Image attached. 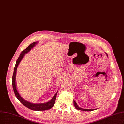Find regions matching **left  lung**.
Returning a JSON list of instances; mask_svg holds the SVG:
<instances>
[{
	"mask_svg": "<svg viewBox=\"0 0 124 124\" xmlns=\"http://www.w3.org/2000/svg\"><path fill=\"white\" fill-rule=\"evenodd\" d=\"M74 106L75 107V108L77 109L78 110H82V111H93V110H96L97 109H83V108H82L81 107H79L77 104L76 103V102L74 101Z\"/></svg>",
	"mask_w": 124,
	"mask_h": 124,
	"instance_id": "1",
	"label": "left lung"
}]
</instances>
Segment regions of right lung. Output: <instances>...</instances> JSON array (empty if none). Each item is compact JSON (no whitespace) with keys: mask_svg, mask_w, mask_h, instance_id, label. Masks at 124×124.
<instances>
[{"mask_svg":"<svg viewBox=\"0 0 124 124\" xmlns=\"http://www.w3.org/2000/svg\"><path fill=\"white\" fill-rule=\"evenodd\" d=\"M37 43V42H33L32 44H31L30 45H29L25 49V50H24L21 52L19 57L17 59L16 65L14 67V73L12 76V85H13V90L15 93V95L16 97L18 99L22 104L23 105H24L25 106H26V107L28 108L29 109H30L32 110L44 111V110H48L53 106L54 104H55L56 97L57 93H55V95L54 96V97L52 98V99L48 102L41 103V104H33V103L29 102L23 99L20 96V95H19V93L17 90L16 85V72H17L18 66L19 65L20 62H21L22 58L25 55V54L27 53L28 51H30L31 50V49H32L34 46H35V45Z\"/></svg>","mask_w":124,"mask_h":124,"instance_id":"1","label":"right lung"}]
</instances>
